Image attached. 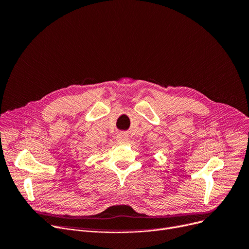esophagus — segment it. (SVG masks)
I'll return each instance as SVG.
<instances>
[{"instance_id": "1", "label": "esophagus", "mask_w": 249, "mask_h": 249, "mask_svg": "<svg viewBox=\"0 0 249 249\" xmlns=\"http://www.w3.org/2000/svg\"><path fill=\"white\" fill-rule=\"evenodd\" d=\"M117 140H118V142L125 143V142H127L128 136H127L125 133H120V134H119V135L117 136Z\"/></svg>"}]
</instances>
